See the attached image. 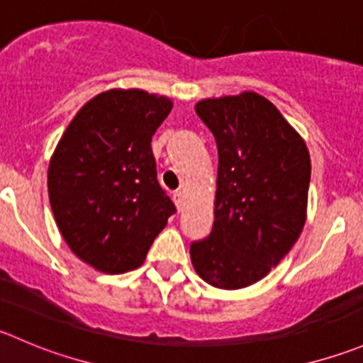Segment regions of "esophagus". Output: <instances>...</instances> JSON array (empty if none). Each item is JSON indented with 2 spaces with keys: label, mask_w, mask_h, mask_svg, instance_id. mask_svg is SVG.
I'll return each mask as SVG.
<instances>
[{
  "label": "esophagus",
  "mask_w": 363,
  "mask_h": 363,
  "mask_svg": "<svg viewBox=\"0 0 363 363\" xmlns=\"http://www.w3.org/2000/svg\"><path fill=\"white\" fill-rule=\"evenodd\" d=\"M174 202H175V206H177V209L181 211L182 206H184V195H182V191L174 193Z\"/></svg>",
  "instance_id": "obj_1"
}]
</instances>
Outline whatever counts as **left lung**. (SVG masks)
I'll return each mask as SVG.
<instances>
[{
	"mask_svg": "<svg viewBox=\"0 0 363 363\" xmlns=\"http://www.w3.org/2000/svg\"><path fill=\"white\" fill-rule=\"evenodd\" d=\"M195 111L218 145L214 223L189 248L200 279L235 291L289 253L307 220L311 154L279 108L257 92L202 99Z\"/></svg>",
	"mask_w": 363,
	"mask_h": 363,
	"instance_id": "8db88e82",
	"label": "left lung"
}]
</instances>
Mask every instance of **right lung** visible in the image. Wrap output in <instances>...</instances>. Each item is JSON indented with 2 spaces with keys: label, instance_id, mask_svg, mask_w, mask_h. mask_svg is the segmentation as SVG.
I'll list each match as a JSON object with an SVG mask.
<instances>
[{
  "label": "right lung",
  "instance_id": "1",
  "mask_svg": "<svg viewBox=\"0 0 363 363\" xmlns=\"http://www.w3.org/2000/svg\"><path fill=\"white\" fill-rule=\"evenodd\" d=\"M172 99L111 88L67 125L48 168L56 225L76 257L106 275L136 269L175 207L157 182L152 136Z\"/></svg>",
  "mask_w": 363,
  "mask_h": 363
}]
</instances>
